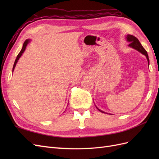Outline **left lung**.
Here are the masks:
<instances>
[{"label":"left lung","mask_w":159,"mask_h":159,"mask_svg":"<svg viewBox=\"0 0 159 159\" xmlns=\"http://www.w3.org/2000/svg\"><path fill=\"white\" fill-rule=\"evenodd\" d=\"M126 39H127V41L128 42H129L130 44H129V46L132 48L136 50L137 51H139L140 53H141L142 54L145 55L147 57V61H148V66H149V59H148V54L147 51L145 50V48L143 47V46L141 45V44L140 43V42L139 41V40L137 39V38L136 37H134V36L133 35H130V34H127L126 36ZM97 109L99 111H101L102 113H105V111H103L100 110L99 109H98L97 107Z\"/></svg>","instance_id":"1"}]
</instances>
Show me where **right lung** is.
I'll return each mask as SVG.
<instances>
[{
    "instance_id": "1",
    "label": "right lung",
    "mask_w": 159,
    "mask_h": 159,
    "mask_svg": "<svg viewBox=\"0 0 159 159\" xmlns=\"http://www.w3.org/2000/svg\"><path fill=\"white\" fill-rule=\"evenodd\" d=\"M30 41H31V40H30V39H27V40H25V42H24L22 48V50H20V53H19V54H18V56H17V57H16V60H15V61H14V64L13 68H12V72H13L14 68H15V66H16V64H17V62H18V60L20 59V57L22 56L23 53L25 52V50H26V46H27L28 44H29V43L30 42Z\"/></svg>"
}]
</instances>
